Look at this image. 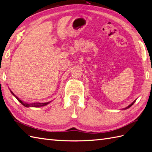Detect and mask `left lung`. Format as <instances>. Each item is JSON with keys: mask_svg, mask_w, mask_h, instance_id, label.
<instances>
[{"mask_svg": "<svg viewBox=\"0 0 152 152\" xmlns=\"http://www.w3.org/2000/svg\"><path fill=\"white\" fill-rule=\"evenodd\" d=\"M136 100H137V99H135V100H134V102H133L132 103H131V104H130L129 106H127V107H126V108H124V109H124V110H125V109H129V108L130 107H131V106H132V105H133V104H134V103L136 102Z\"/></svg>", "mask_w": 152, "mask_h": 152, "instance_id": "left-lung-1", "label": "left lung"}]
</instances>
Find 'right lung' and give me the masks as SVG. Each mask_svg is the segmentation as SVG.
I'll return each mask as SVG.
<instances>
[{"mask_svg":"<svg viewBox=\"0 0 152 152\" xmlns=\"http://www.w3.org/2000/svg\"><path fill=\"white\" fill-rule=\"evenodd\" d=\"M10 92L12 94L13 96H14L15 97V98L18 99L19 102L21 103L23 105H24L26 107H43V106H45L47 104H49V103H50L51 102H47V103H38V102H36V103H25L24 102H23L21 99H19L18 97H17L14 94H13L11 90H10Z\"/></svg>","mask_w":152,"mask_h":152,"instance_id":"1","label":"right lung"}]
</instances>
